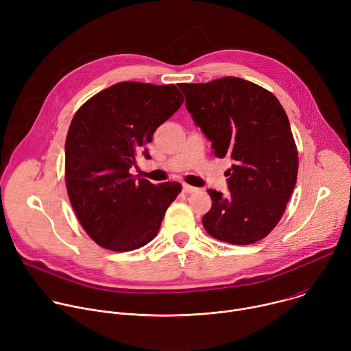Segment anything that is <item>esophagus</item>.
<instances>
[{
    "instance_id": "34e87169",
    "label": "esophagus",
    "mask_w": 351,
    "mask_h": 351,
    "mask_svg": "<svg viewBox=\"0 0 351 351\" xmlns=\"http://www.w3.org/2000/svg\"><path fill=\"white\" fill-rule=\"evenodd\" d=\"M182 190H183V193H186V194H190V193H194V191H197V187H193V186H190V184H183L182 186Z\"/></svg>"
}]
</instances>
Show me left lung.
<instances>
[{
    "label": "left lung",
    "instance_id": "obj_1",
    "mask_svg": "<svg viewBox=\"0 0 351 351\" xmlns=\"http://www.w3.org/2000/svg\"><path fill=\"white\" fill-rule=\"evenodd\" d=\"M179 88L213 154L232 160L225 172L229 193L208 190L206 230L239 245L264 239L280 221L297 180V148L283 107L268 90L233 76Z\"/></svg>",
    "mask_w": 351,
    "mask_h": 351
}]
</instances>
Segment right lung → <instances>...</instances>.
<instances>
[{"label": "right lung", "mask_w": 351, "mask_h": 351, "mask_svg": "<svg viewBox=\"0 0 351 351\" xmlns=\"http://www.w3.org/2000/svg\"><path fill=\"white\" fill-rule=\"evenodd\" d=\"M175 84L121 82L99 91L75 114L65 143L71 204L87 234L112 252L152 241L180 193L176 182L153 184L130 175L145 144L182 106Z\"/></svg>", "instance_id": "obj_1"}]
</instances>
